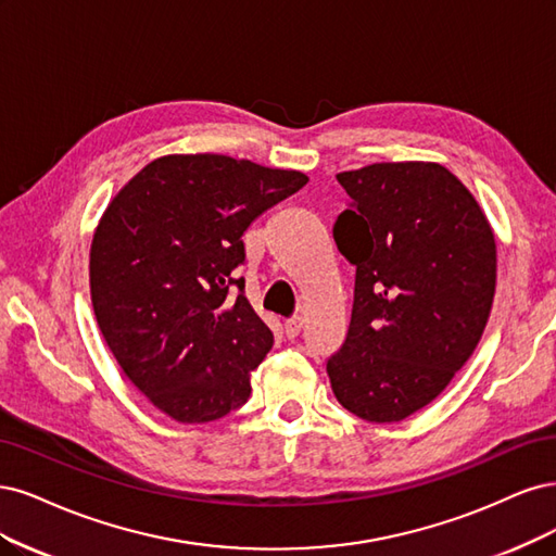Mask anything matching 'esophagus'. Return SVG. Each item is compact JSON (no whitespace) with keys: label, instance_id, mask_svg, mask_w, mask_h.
I'll return each mask as SVG.
<instances>
[{"label":"esophagus","instance_id":"esophagus-1","mask_svg":"<svg viewBox=\"0 0 556 556\" xmlns=\"http://www.w3.org/2000/svg\"><path fill=\"white\" fill-rule=\"evenodd\" d=\"M283 330H286V337L295 339V337L300 334V330H302V318H300V316L289 318V320H286V324H283Z\"/></svg>","mask_w":556,"mask_h":556}]
</instances>
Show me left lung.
<instances>
[{
    "label": "left lung",
    "mask_w": 556,
    "mask_h": 556,
    "mask_svg": "<svg viewBox=\"0 0 556 556\" xmlns=\"http://www.w3.org/2000/svg\"><path fill=\"white\" fill-rule=\"evenodd\" d=\"M337 182L351 203L332 236L355 265V289L326 369L351 414L400 422L439 397L480 342L496 289L494 232L441 164H371Z\"/></svg>",
    "instance_id": "1"
}]
</instances>
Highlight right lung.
Returning a JSON list of instances; mask_svg holds the SVG:
<instances>
[{
    "mask_svg": "<svg viewBox=\"0 0 556 556\" xmlns=\"http://www.w3.org/2000/svg\"><path fill=\"white\" fill-rule=\"evenodd\" d=\"M309 182L224 154H168L124 185L89 252L97 324L129 381L177 422L249 395L273 332L244 298V230Z\"/></svg>",
    "mask_w": 556,
    "mask_h": 556,
    "instance_id": "obj_1",
    "label": "right lung"
}]
</instances>
